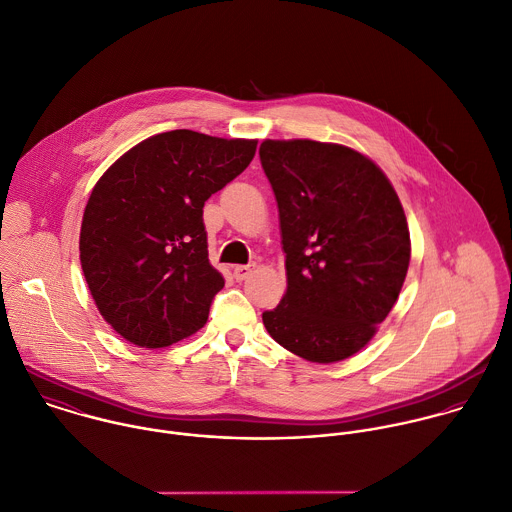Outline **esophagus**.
Returning <instances> with one entry per match:
<instances>
[{
	"mask_svg": "<svg viewBox=\"0 0 512 512\" xmlns=\"http://www.w3.org/2000/svg\"><path fill=\"white\" fill-rule=\"evenodd\" d=\"M253 267H255V265H235V267H233V277H235L237 281H243V279H247V277L251 275Z\"/></svg>",
	"mask_w": 512,
	"mask_h": 512,
	"instance_id": "34e87169",
	"label": "esophagus"
}]
</instances>
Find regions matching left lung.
<instances>
[{
    "mask_svg": "<svg viewBox=\"0 0 512 512\" xmlns=\"http://www.w3.org/2000/svg\"><path fill=\"white\" fill-rule=\"evenodd\" d=\"M259 157L277 199L287 269V293L263 325L307 361H343L371 341L407 277L401 201L371 159L343 145L267 139Z\"/></svg>",
    "mask_w": 512,
    "mask_h": 512,
    "instance_id": "8db88e82",
    "label": "left lung"
}]
</instances>
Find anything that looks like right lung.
Here are the masks:
<instances>
[{"label":"right lung","instance_id":"obj_1","mask_svg":"<svg viewBox=\"0 0 512 512\" xmlns=\"http://www.w3.org/2000/svg\"><path fill=\"white\" fill-rule=\"evenodd\" d=\"M255 149L257 141L175 129L141 141L97 181L79 259L99 313L123 339L159 349L205 325L225 279L209 263L203 205Z\"/></svg>","mask_w":512,"mask_h":512}]
</instances>
